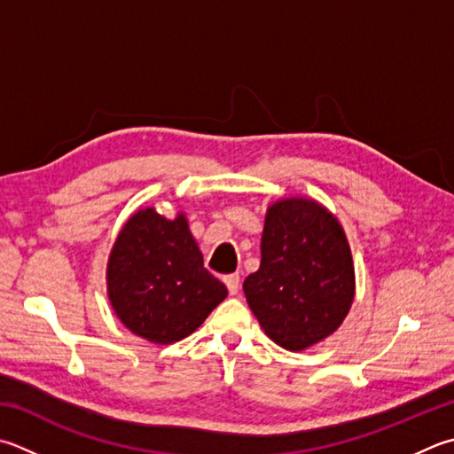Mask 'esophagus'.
<instances>
[{
	"mask_svg": "<svg viewBox=\"0 0 454 454\" xmlns=\"http://www.w3.org/2000/svg\"><path fill=\"white\" fill-rule=\"evenodd\" d=\"M224 284H226V287H228L230 295H236L238 290H240V276H238V274H230V276L224 278Z\"/></svg>",
	"mask_w": 454,
	"mask_h": 454,
	"instance_id": "34e87169",
	"label": "esophagus"
}]
</instances>
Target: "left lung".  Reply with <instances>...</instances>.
I'll list each match as a JSON object with an SVG mask.
<instances>
[{
  "label": "left lung",
  "instance_id": "left-lung-1",
  "mask_svg": "<svg viewBox=\"0 0 454 454\" xmlns=\"http://www.w3.org/2000/svg\"><path fill=\"white\" fill-rule=\"evenodd\" d=\"M262 262L244 282L246 301L271 341L303 351L343 324L356 295L349 242L325 206L282 199L266 212Z\"/></svg>",
  "mask_w": 454,
  "mask_h": 454
}]
</instances>
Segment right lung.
Returning <instances> with one entry per match:
<instances>
[{
  "mask_svg": "<svg viewBox=\"0 0 454 454\" xmlns=\"http://www.w3.org/2000/svg\"><path fill=\"white\" fill-rule=\"evenodd\" d=\"M106 292L117 317L146 341L168 345L202 325L228 290L204 268L183 212L137 210L114 240Z\"/></svg>",
  "mask_w": 454,
  "mask_h": 454,
  "instance_id": "add662e5",
  "label": "right lung"
}]
</instances>
